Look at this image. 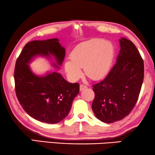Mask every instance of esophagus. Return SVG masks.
<instances>
[{"instance_id": "1", "label": "esophagus", "mask_w": 155, "mask_h": 155, "mask_svg": "<svg viewBox=\"0 0 155 155\" xmlns=\"http://www.w3.org/2000/svg\"><path fill=\"white\" fill-rule=\"evenodd\" d=\"M87 88V86H86V85L84 84H81L80 85V91H83L84 90L85 88Z\"/></svg>"}]
</instances>
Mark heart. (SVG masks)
<instances>
[{"label": "heart", "instance_id": "obj_1", "mask_svg": "<svg viewBox=\"0 0 155 155\" xmlns=\"http://www.w3.org/2000/svg\"><path fill=\"white\" fill-rule=\"evenodd\" d=\"M114 55V45L110 41L93 38L76 46L70 54V60L65 62V71L69 77L77 80L82 75L81 68L88 78L97 80L110 70Z\"/></svg>", "mask_w": 155, "mask_h": 155}]
</instances>
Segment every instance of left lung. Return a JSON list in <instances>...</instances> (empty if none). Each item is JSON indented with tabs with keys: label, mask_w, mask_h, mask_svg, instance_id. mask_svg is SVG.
Instances as JSON below:
<instances>
[{
	"label": "left lung",
	"mask_w": 155,
	"mask_h": 155,
	"mask_svg": "<svg viewBox=\"0 0 155 155\" xmlns=\"http://www.w3.org/2000/svg\"><path fill=\"white\" fill-rule=\"evenodd\" d=\"M117 62L107 76L93 86L92 110L104 123H114L127 117L136 105L144 78V63L131 41L120 39Z\"/></svg>",
	"instance_id": "1"
}]
</instances>
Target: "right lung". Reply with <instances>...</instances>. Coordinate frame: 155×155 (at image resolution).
I'll return each mask as SVG.
<instances>
[{
	"label": "right lung",
	"instance_id": "1",
	"mask_svg": "<svg viewBox=\"0 0 155 155\" xmlns=\"http://www.w3.org/2000/svg\"><path fill=\"white\" fill-rule=\"evenodd\" d=\"M51 54L61 64L65 50L58 38L27 43L17 59L15 67V88L17 100L29 116L48 124L64 119L71 110L74 98L79 93V84H70L57 72L43 77L30 70L28 63L37 55Z\"/></svg>",
	"mask_w": 155,
	"mask_h": 155
}]
</instances>
